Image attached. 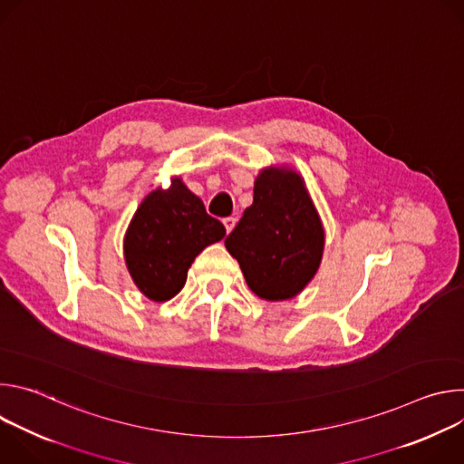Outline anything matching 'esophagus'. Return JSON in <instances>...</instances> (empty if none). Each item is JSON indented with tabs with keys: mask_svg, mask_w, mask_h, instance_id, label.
<instances>
[{
	"mask_svg": "<svg viewBox=\"0 0 464 464\" xmlns=\"http://www.w3.org/2000/svg\"><path fill=\"white\" fill-rule=\"evenodd\" d=\"M235 224H237V218H233V217L224 218V226H226V231H227V233H231V231H233Z\"/></svg>",
	"mask_w": 464,
	"mask_h": 464,
	"instance_id": "obj_1",
	"label": "esophagus"
}]
</instances>
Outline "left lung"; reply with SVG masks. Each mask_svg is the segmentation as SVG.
Masks as SVG:
<instances>
[{"mask_svg":"<svg viewBox=\"0 0 464 464\" xmlns=\"http://www.w3.org/2000/svg\"><path fill=\"white\" fill-rule=\"evenodd\" d=\"M324 246L304 179L288 167L260 170L253 204L226 238L247 286L266 301L295 297L315 276Z\"/></svg>","mask_w":464,"mask_h":464,"instance_id":"8db88e82","label":"left lung"}]
</instances>
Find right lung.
<instances>
[{"mask_svg": "<svg viewBox=\"0 0 464 464\" xmlns=\"http://www.w3.org/2000/svg\"><path fill=\"white\" fill-rule=\"evenodd\" d=\"M226 227L209 217L204 202L181 178L169 188H154L131 218L124 235L126 268L149 299H172L185 285L194 258L222 240Z\"/></svg>", "mask_w": 464, "mask_h": 464, "instance_id": "add662e5", "label": "right lung"}]
</instances>
